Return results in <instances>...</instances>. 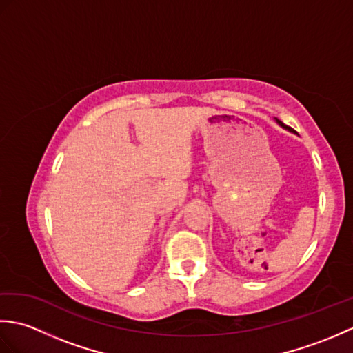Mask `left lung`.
Returning <instances> with one entry per match:
<instances>
[{"instance_id":"1","label":"left lung","mask_w":353,"mask_h":353,"mask_svg":"<svg viewBox=\"0 0 353 353\" xmlns=\"http://www.w3.org/2000/svg\"><path fill=\"white\" fill-rule=\"evenodd\" d=\"M277 123H279V124H281V125H283V127H287V125H285V124H283V123H281V121H277Z\"/></svg>"}]
</instances>
